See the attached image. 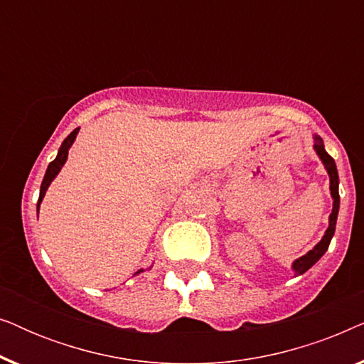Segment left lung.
Segmentation results:
<instances>
[{"label":"left lung","mask_w":364,"mask_h":364,"mask_svg":"<svg viewBox=\"0 0 364 364\" xmlns=\"http://www.w3.org/2000/svg\"><path fill=\"white\" fill-rule=\"evenodd\" d=\"M313 149H315L316 156L320 157V161L325 166L328 177H330V193L333 198V208L330 217H328V228L325 232V235L321 237V240L316 243L315 247L311 248L310 252H306L305 255L296 258L295 262L291 263V270L295 272V277L303 275L306 270L315 265V263L320 260V258L325 255V252L330 247V242L333 235H335V228H336V218H338V210H340V193H338V187H340V178H338V171H336V164L333 161V157L325 151V144H323V139L316 134H313Z\"/></svg>","instance_id":"obj_1"}]
</instances>
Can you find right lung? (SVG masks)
<instances>
[{"mask_svg":"<svg viewBox=\"0 0 364 364\" xmlns=\"http://www.w3.org/2000/svg\"><path fill=\"white\" fill-rule=\"evenodd\" d=\"M77 132H79V127L74 129V131H73L71 134H69V136H68L66 139H64L63 144H61V147H59V151H58L56 159H54V161H53L51 164H49L48 168H46V173H44V178H43V183H41V188H39V198H38V205H36L38 213H39V207H41L43 198H44V196H46V191L49 188V186H51V182L54 181V178H56L58 173L61 172L63 166H64V164H66V161H68L69 149H71L74 141H76ZM141 272H144L142 268H141V270H139V272H136V275H139V273H141Z\"/></svg>","mask_w":364,"mask_h":364,"instance_id":"add662e5","label":"right lung"}]
</instances>
